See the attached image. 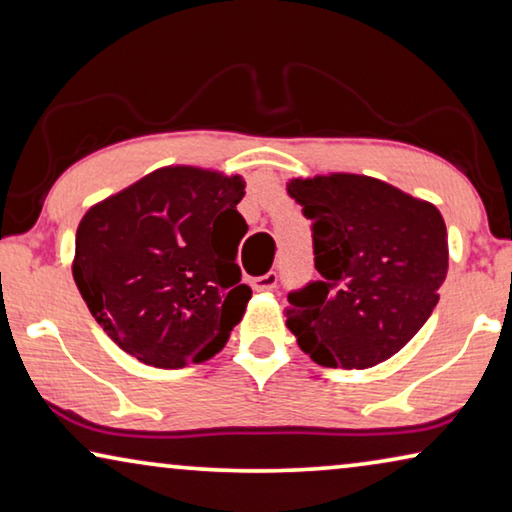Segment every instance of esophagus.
Instances as JSON below:
<instances>
[{
	"instance_id": "obj_1",
	"label": "esophagus",
	"mask_w": 512,
	"mask_h": 512,
	"mask_svg": "<svg viewBox=\"0 0 512 512\" xmlns=\"http://www.w3.org/2000/svg\"><path fill=\"white\" fill-rule=\"evenodd\" d=\"M278 285V273L276 271H269L264 273V276H259L253 280V287L257 289V292H269V289H273Z\"/></svg>"
}]
</instances>
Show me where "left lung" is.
<instances>
[{
    "instance_id": "8db88e82",
    "label": "left lung",
    "mask_w": 512,
    "mask_h": 512,
    "mask_svg": "<svg viewBox=\"0 0 512 512\" xmlns=\"http://www.w3.org/2000/svg\"><path fill=\"white\" fill-rule=\"evenodd\" d=\"M312 220L319 280L289 292L287 329L324 368L363 370L398 354L432 315L448 273L434 204L363 174L292 179Z\"/></svg>"
}]
</instances>
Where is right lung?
Wrapping results in <instances>:
<instances>
[{
    "instance_id": "obj_1",
    "label": "right lung",
    "mask_w": 512,
    "mask_h": 512,
    "mask_svg": "<svg viewBox=\"0 0 512 512\" xmlns=\"http://www.w3.org/2000/svg\"><path fill=\"white\" fill-rule=\"evenodd\" d=\"M239 174L170 165L82 216L73 278L103 331L137 361L183 368L216 356L250 301L236 250Z\"/></svg>"
}]
</instances>
